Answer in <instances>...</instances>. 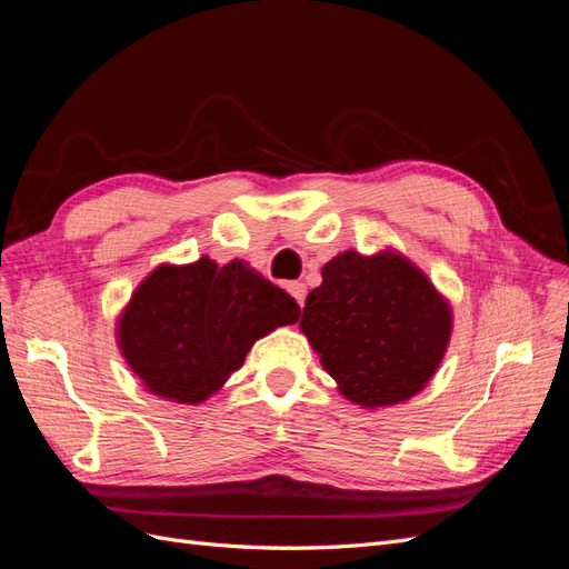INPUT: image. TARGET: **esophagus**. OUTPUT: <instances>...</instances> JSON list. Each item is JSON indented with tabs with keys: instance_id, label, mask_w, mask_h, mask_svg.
Returning <instances> with one entry per match:
<instances>
[{
	"instance_id": "obj_1",
	"label": "esophagus",
	"mask_w": 569,
	"mask_h": 569,
	"mask_svg": "<svg viewBox=\"0 0 569 569\" xmlns=\"http://www.w3.org/2000/svg\"><path fill=\"white\" fill-rule=\"evenodd\" d=\"M287 289H289V295L297 299V303L303 306V301H306V284L303 282H291Z\"/></svg>"
}]
</instances>
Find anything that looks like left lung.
Returning a JSON list of instances; mask_svg holds the SVG:
<instances>
[{
    "label": "left lung",
    "mask_w": 569,
    "mask_h": 569,
    "mask_svg": "<svg viewBox=\"0 0 569 569\" xmlns=\"http://www.w3.org/2000/svg\"><path fill=\"white\" fill-rule=\"evenodd\" d=\"M299 330L343 399L377 410L429 385L449 349L453 308L401 251L349 249L322 266Z\"/></svg>",
    "instance_id": "left-lung-1"
}]
</instances>
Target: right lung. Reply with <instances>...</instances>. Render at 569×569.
<instances>
[{"label": "right lung", "instance_id": "obj_1", "mask_svg": "<svg viewBox=\"0 0 569 569\" xmlns=\"http://www.w3.org/2000/svg\"><path fill=\"white\" fill-rule=\"evenodd\" d=\"M301 308L244 261L161 263L132 291L116 341L144 389L197 406L242 368L253 343L295 325Z\"/></svg>", "mask_w": 569, "mask_h": 569}]
</instances>
